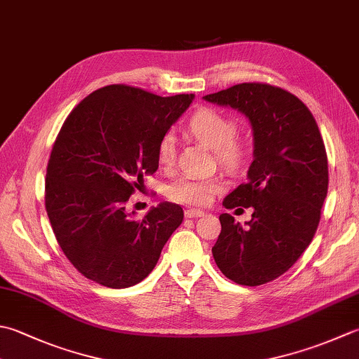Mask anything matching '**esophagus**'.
<instances>
[{
  "mask_svg": "<svg viewBox=\"0 0 359 359\" xmlns=\"http://www.w3.org/2000/svg\"><path fill=\"white\" fill-rule=\"evenodd\" d=\"M205 213L201 212V210H194V208H188L185 210V217H201Z\"/></svg>",
  "mask_w": 359,
  "mask_h": 359,
  "instance_id": "obj_1",
  "label": "esophagus"
}]
</instances>
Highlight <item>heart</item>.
<instances>
[{
    "instance_id": "1",
    "label": "heart",
    "mask_w": 359,
    "mask_h": 359,
    "mask_svg": "<svg viewBox=\"0 0 359 359\" xmlns=\"http://www.w3.org/2000/svg\"><path fill=\"white\" fill-rule=\"evenodd\" d=\"M188 130L205 146L216 151V157L222 165L236 168L241 163L244 149L236 142L235 119L221 114L215 109H202L194 114L188 123ZM157 156L161 165H172L175 157V138L171 132H166L160 138ZM222 189V182L217 177H196L184 175L171 182L166 189L168 198L174 202L187 205L202 207L212 202L213 196Z\"/></svg>"
}]
</instances>
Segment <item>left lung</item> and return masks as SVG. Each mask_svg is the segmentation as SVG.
<instances>
[{"mask_svg":"<svg viewBox=\"0 0 359 359\" xmlns=\"http://www.w3.org/2000/svg\"><path fill=\"white\" fill-rule=\"evenodd\" d=\"M203 100L241 111L254 130L248 180L222 202L254 213L248 227L229 213L219 216L213 258L235 283L264 285L297 262L318 230L328 189L324 140L306 105L269 83H238Z\"/></svg>","mask_w":359,"mask_h":359,"instance_id":"left-lung-1","label":"left lung"}]
</instances>
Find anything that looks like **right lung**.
I'll use <instances>...</instances> for the list:
<instances>
[{
  "label": "right lung",
  "instance_id": "obj_1",
  "mask_svg": "<svg viewBox=\"0 0 359 359\" xmlns=\"http://www.w3.org/2000/svg\"><path fill=\"white\" fill-rule=\"evenodd\" d=\"M193 100L115 83L88 95L65 119L48 161L45 207L60 249L82 276L121 290L156 268L184 210L161 202L137 221L126 203L157 171L160 138Z\"/></svg>",
  "mask_w": 359,
  "mask_h": 359
}]
</instances>
